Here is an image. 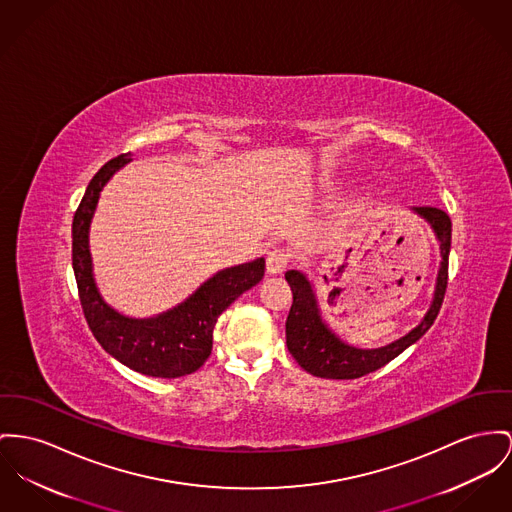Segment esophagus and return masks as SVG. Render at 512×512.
Masks as SVG:
<instances>
[{
    "label": "esophagus",
    "instance_id": "1",
    "mask_svg": "<svg viewBox=\"0 0 512 512\" xmlns=\"http://www.w3.org/2000/svg\"><path fill=\"white\" fill-rule=\"evenodd\" d=\"M289 264V254L283 248H272L266 256V270L268 273H281Z\"/></svg>",
    "mask_w": 512,
    "mask_h": 512
}]
</instances>
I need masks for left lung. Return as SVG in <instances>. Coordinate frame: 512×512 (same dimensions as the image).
Returning a JSON list of instances; mask_svg holds the SVG:
<instances>
[{
	"label": "left lung",
	"mask_w": 512,
	"mask_h": 512,
	"mask_svg": "<svg viewBox=\"0 0 512 512\" xmlns=\"http://www.w3.org/2000/svg\"><path fill=\"white\" fill-rule=\"evenodd\" d=\"M413 211L423 217L431 229L435 231L441 244V268L437 275V287L431 308L419 326H415L409 334L400 340L392 341L384 347L376 349H359L340 340L328 324L320 316V308L314 297L312 283L305 273L289 270L285 273L287 283L293 291V305L285 322L287 349L295 357V361L310 373L320 378H336L349 380L369 375L376 369L384 367L392 359H396L402 351H406L411 343L419 340L435 322L441 305H443L446 283H448V254H450V237L452 223L450 217L439 207H413Z\"/></svg>",
	"instance_id": "1"
}]
</instances>
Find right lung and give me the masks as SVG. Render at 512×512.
Here are the masks:
<instances>
[{
  "label": "right lung",
  "instance_id": "right-lung-1",
  "mask_svg": "<svg viewBox=\"0 0 512 512\" xmlns=\"http://www.w3.org/2000/svg\"><path fill=\"white\" fill-rule=\"evenodd\" d=\"M130 161V153H126L101 167L73 215L71 262L79 301L93 336L122 365L141 375L159 378L192 375L211 355L217 318L244 291L262 281L266 260L256 258L254 262L215 273L184 303L153 318H130L108 307L93 277L89 227L104 184Z\"/></svg>",
  "mask_w": 512,
  "mask_h": 512
}]
</instances>
